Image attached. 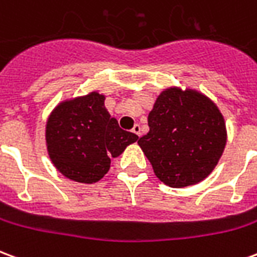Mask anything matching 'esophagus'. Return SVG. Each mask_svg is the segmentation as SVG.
<instances>
[{
	"label": "esophagus",
	"mask_w": 257,
	"mask_h": 257,
	"mask_svg": "<svg viewBox=\"0 0 257 257\" xmlns=\"http://www.w3.org/2000/svg\"><path fill=\"white\" fill-rule=\"evenodd\" d=\"M132 132H134L136 136H140V135H142V128H140L139 123H135V126L132 128Z\"/></svg>",
	"instance_id": "esophagus-1"
}]
</instances>
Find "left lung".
<instances>
[{
  "mask_svg": "<svg viewBox=\"0 0 257 257\" xmlns=\"http://www.w3.org/2000/svg\"><path fill=\"white\" fill-rule=\"evenodd\" d=\"M149 126L138 143L157 178L175 189L204 180L226 146L221 112L206 96L191 89L164 90L149 114Z\"/></svg>",
  "mask_w": 257,
  "mask_h": 257,
  "instance_id": "obj_1",
  "label": "left lung"
}]
</instances>
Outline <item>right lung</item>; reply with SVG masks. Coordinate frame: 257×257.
<instances>
[{
  "instance_id": "right-lung-1",
  "label": "right lung",
  "mask_w": 257,
  "mask_h": 257,
  "mask_svg": "<svg viewBox=\"0 0 257 257\" xmlns=\"http://www.w3.org/2000/svg\"><path fill=\"white\" fill-rule=\"evenodd\" d=\"M45 138L53 165L79 183L100 180L110 169V157L139 139L119 128L97 92L60 103L48 118Z\"/></svg>"
}]
</instances>
